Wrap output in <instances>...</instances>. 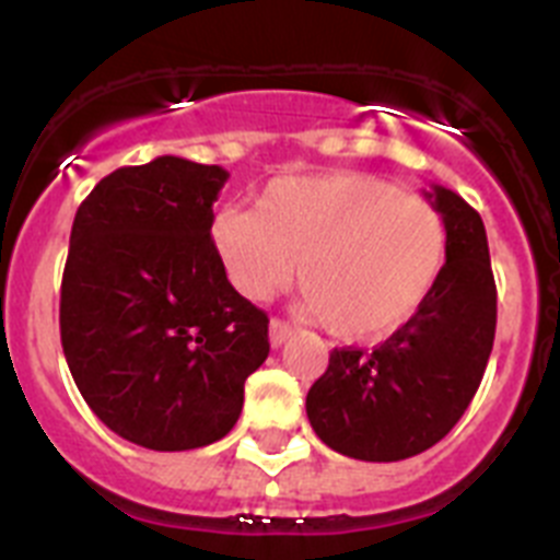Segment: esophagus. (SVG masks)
I'll return each instance as SVG.
<instances>
[{"instance_id":"obj_1","label":"esophagus","mask_w":560,"mask_h":560,"mask_svg":"<svg viewBox=\"0 0 560 560\" xmlns=\"http://www.w3.org/2000/svg\"><path fill=\"white\" fill-rule=\"evenodd\" d=\"M291 334H294V328H291L289 323H283V319H271V323H269L271 348H283L285 341L291 339Z\"/></svg>"}]
</instances>
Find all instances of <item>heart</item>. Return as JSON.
I'll use <instances>...</instances> for the list:
<instances>
[{"label": "heart", "instance_id": "heart-1", "mask_svg": "<svg viewBox=\"0 0 560 560\" xmlns=\"http://www.w3.org/2000/svg\"><path fill=\"white\" fill-rule=\"evenodd\" d=\"M210 237L249 300H266L296 264L300 314L348 341L387 339L412 323L448 257L443 215L370 173L275 179L257 210L221 207Z\"/></svg>", "mask_w": 560, "mask_h": 560}]
</instances>
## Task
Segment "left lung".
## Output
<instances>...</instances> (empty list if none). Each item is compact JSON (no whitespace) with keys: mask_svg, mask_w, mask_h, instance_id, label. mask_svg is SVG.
I'll return each mask as SVG.
<instances>
[{"mask_svg":"<svg viewBox=\"0 0 560 560\" xmlns=\"http://www.w3.org/2000/svg\"><path fill=\"white\" fill-rule=\"evenodd\" d=\"M423 199L448 230L438 289L375 350L336 348L305 398L316 438L364 463H398L446 438L477 393L497 334V283L479 212L440 185Z\"/></svg>","mask_w":560,"mask_h":560,"instance_id":"1","label":"left lung"}]
</instances>
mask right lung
I'll use <instances>...</instances> for the list:
<instances>
[{"label":"right lung","instance_id":"add662e5","mask_svg":"<svg viewBox=\"0 0 560 560\" xmlns=\"http://www.w3.org/2000/svg\"><path fill=\"white\" fill-rule=\"evenodd\" d=\"M230 173L182 156L120 167L78 207L61 345L89 409L153 452L210 446L241 418L269 319L226 280L212 205Z\"/></svg>","mask_w":560,"mask_h":560}]
</instances>
